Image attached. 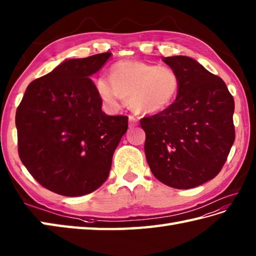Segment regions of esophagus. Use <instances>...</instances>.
Listing matches in <instances>:
<instances>
[{
	"instance_id": "1",
	"label": "esophagus",
	"mask_w": 256,
	"mask_h": 256,
	"mask_svg": "<svg viewBox=\"0 0 256 256\" xmlns=\"http://www.w3.org/2000/svg\"><path fill=\"white\" fill-rule=\"evenodd\" d=\"M137 122H138L137 118L132 116V114H130L129 116V127H134L136 124H137Z\"/></svg>"
}]
</instances>
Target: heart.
I'll return each instance as SVG.
<instances>
[{"mask_svg": "<svg viewBox=\"0 0 256 256\" xmlns=\"http://www.w3.org/2000/svg\"><path fill=\"white\" fill-rule=\"evenodd\" d=\"M179 90V76L170 67L138 60L114 62L109 77L102 75L96 80L99 97L112 109L118 108L124 98L136 110L157 112L176 100Z\"/></svg>", "mask_w": 256, "mask_h": 256, "instance_id": "b5f03b06", "label": "heart"}]
</instances>
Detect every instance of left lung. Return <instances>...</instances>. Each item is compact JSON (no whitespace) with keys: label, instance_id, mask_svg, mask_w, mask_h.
Returning a JSON list of instances; mask_svg holds the SVG:
<instances>
[{"label":"left lung","instance_id":"8db88e82","mask_svg":"<svg viewBox=\"0 0 256 256\" xmlns=\"http://www.w3.org/2000/svg\"><path fill=\"white\" fill-rule=\"evenodd\" d=\"M179 76L174 102L140 119L154 176L176 189H191L218 176L236 139L234 99L222 78L188 56L164 57Z\"/></svg>","mask_w":256,"mask_h":256}]
</instances>
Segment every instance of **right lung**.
Segmentation results:
<instances>
[{"label":"right lung","instance_id":"1","mask_svg":"<svg viewBox=\"0 0 256 256\" xmlns=\"http://www.w3.org/2000/svg\"><path fill=\"white\" fill-rule=\"evenodd\" d=\"M112 53L62 62L26 88L16 109L18 156L46 189L80 196L108 178L127 116H107L90 76Z\"/></svg>","mask_w":256,"mask_h":256}]
</instances>
